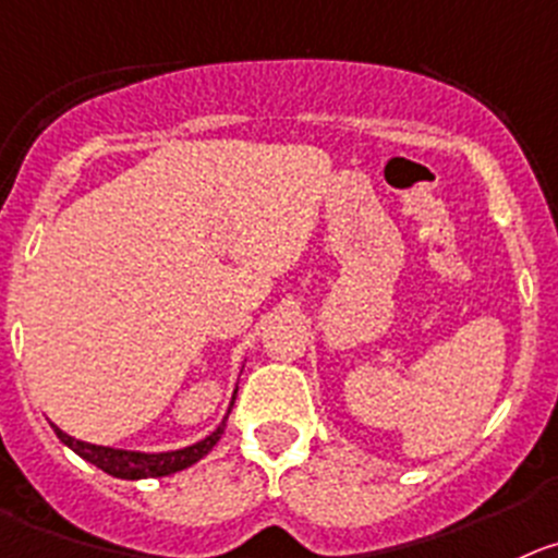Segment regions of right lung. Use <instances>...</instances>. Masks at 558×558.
I'll use <instances>...</instances> for the list:
<instances>
[{
  "instance_id": "1",
  "label": "right lung",
  "mask_w": 558,
  "mask_h": 558,
  "mask_svg": "<svg viewBox=\"0 0 558 558\" xmlns=\"http://www.w3.org/2000/svg\"><path fill=\"white\" fill-rule=\"evenodd\" d=\"M233 399H236V390H233ZM231 408H233V402H231ZM231 408H228V413H231ZM228 413H226V418H222V424L217 426V429L211 432L208 437H203V440H197V444L186 446V449L159 451V454H145V451L109 449V446L85 444V440H76V437L65 435L60 426H54V424H51V426H54V435L60 437L68 449H74L76 454L82 457V460H87L90 465L101 468V471L109 473V476L154 478V476H170V473H179V471H184V468L195 465L197 460H203L208 451L215 449L222 432H226Z\"/></svg>"
}]
</instances>
